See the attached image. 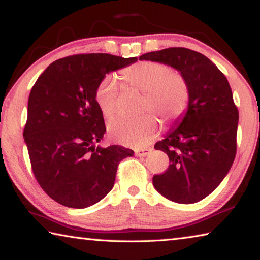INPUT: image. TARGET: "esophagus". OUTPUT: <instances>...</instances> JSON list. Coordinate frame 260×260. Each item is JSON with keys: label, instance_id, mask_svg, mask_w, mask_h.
Segmentation results:
<instances>
[{"label": "esophagus", "instance_id": "34e87169", "mask_svg": "<svg viewBox=\"0 0 260 260\" xmlns=\"http://www.w3.org/2000/svg\"><path fill=\"white\" fill-rule=\"evenodd\" d=\"M151 152V149H139V150H135V155L138 157H146L149 153Z\"/></svg>", "mask_w": 260, "mask_h": 260}]
</instances>
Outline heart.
I'll use <instances>...</instances> for the list:
<instances>
[{
  "label": "heart",
  "instance_id": "heart-1",
  "mask_svg": "<svg viewBox=\"0 0 260 260\" xmlns=\"http://www.w3.org/2000/svg\"><path fill=\"white\" fill-rule=\"evenodd\" d=\"M126 83L144 91V109L153 110L164 120H175L184 112L189 99L187 82L178 72L157 61H140L121 71ZM119 85L114 76L108 74L96 87L95 102L104 118L116 112ZM159 122L152 113L138 118H117L108 126L109 135L116 142L131 148H142L152 141Z\"/></svg>",
  "mask_w": 260,
  "mask_h": 260
}]
</instances>
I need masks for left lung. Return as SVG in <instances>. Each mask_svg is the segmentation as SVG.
Instances as JSON below:
<instances>
[{"label": "left lung", "instance_id": "8db88e82", "mask_svg": "<svg viewBox=\"0 0 260 260\" xmlns=\"http://www.w3.org/2000/svg\"><path fill=\"white\" fill-rule=\"evenodd\" d=\"M173 68L187 82V111L155 144L170 158L153 187L180 204L200 202L217 188L234 161L239 111L230 83L208 57L187 48H167L139 57Z\"/></svg>", "mask_w": 260, "mask_h": 260}]
</instances>
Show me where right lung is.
<instances>
[{"instance_id":"obj_1","label":"right lung","mask_w":260,"mask_h":260,"mask_svg":"<svg viewBox=\"0 0 260 260\" xmlns=\"http://www.w3.org/2000/svg\"><path fill=\"white\" fill-rule=\"evenodd\" d=\"M136 57L81 54L57 59L30 90L24 139L35 179L68 208L85 209L111 190L119 161L134 151L96 146L105 133L95 90L105 74Z\"/></svg>"}]
</instances>
